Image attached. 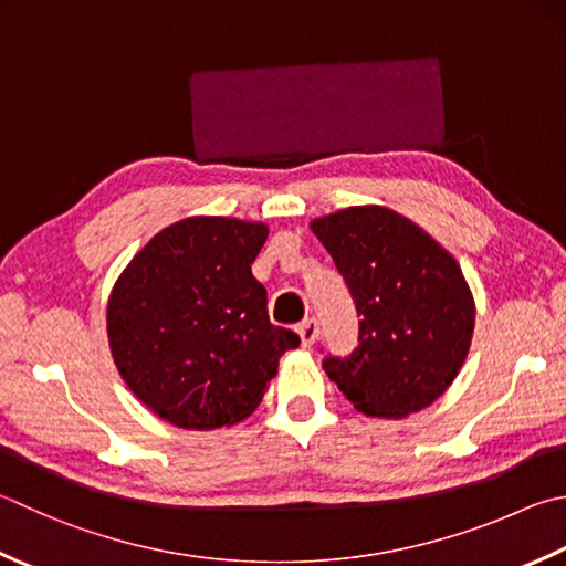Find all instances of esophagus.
<instances>
[{
	"label": "esophagus",
	"instance_id": "obj_1",
	"mask_svg": "<svg viewBox=\"0 0 566 566\" xmlns=\"http://www.w3.org/2000/svg\"><path fill=\"white\" fill-rule=\"evenodd\" d=\"M297 335H301V343H303V347H311V345H315V339L319 337V325H317V319H315V317H307V319H303V323L297 325Z\"/></svg>",
	"mask_w": 566,
	"mask_h": 566
}]
</instances>
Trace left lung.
Instances as JSON below:
<instances>
[{
  "label": "left lung",
  "mask_w": 566,
  "mask_h": 566,
  "mask_svg": "<svg viewBox=\"0 0 566 566\" xmlns=\"http://www.w3.org/2000/svg\"><path fill=\"white\" fill-rule=\"evenodd\" d=\"M359 317L357 347L327 352L323 369L369 416L429 407L451 387L471 347L475 311L465 279L416 223L384 207L313 221Z\"/></svg>",
  "instance_id": "8db88e82"
}]
</instances>
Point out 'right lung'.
I'll use <instances>...</instances> for the list:
<instances>
[{"label":"right lung","mask_w":566,"mask_h":566,"mask_svg":"<svg viewBox=\"0 0 566 566\" xmlns=\"http://www.w3.org/2000/svg\"><path fill=\"white\" fill-rule=\"evenodd\" d=\"M269 229L191 217L159 231L117 279L111 352L127 387L159 419L209 431L259 407L283 352L301 345L273 325L251 263Z\"/></svg>","instance_id":"right-lung-1"}]
</instances>
